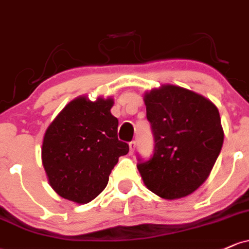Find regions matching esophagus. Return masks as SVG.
<instances>
[{
	"label": "esophagus",
	"mask_w": 249,
	"mask_h": 249,
	"mask_svg": "<svg viewBox=\"0 0 249 249\" xmlns=\"http://www.w3.org/2000/svg\"><path fill=\"white\" fill-rule=\"evenodd\" d=\"M135 147H136V142H135V141H132V142H129V153H130V154L134 153Z\"/></svg>",
	"instance_id": "obj_1"
}]
</instances>
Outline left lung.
Masks as SVG:
<instances>
[{"label": "left lung", "instance_id": "8db88e82", "mask_svg": "<svg viewBox=\"0 0 249 249\" xmlns=\"http://www.w3.org/2000/svg\"><path fill=\"white\" fill-rule=\"evenodd\" d=\"M143 100L154 151L147 161L138 159L141 178L161 198L188 196L209 177L223 145L217 107L199 93L171 84L146 92Z\"/></svg>", "mask_w": 249, "mask_h": 249}]
</instances>
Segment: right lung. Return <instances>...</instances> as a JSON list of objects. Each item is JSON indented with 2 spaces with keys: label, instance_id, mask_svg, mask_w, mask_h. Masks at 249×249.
<instances>
[{
  "label": "right lung",
  "instance_id": "1",
  "mask_svg": "<svg viewBox=\"0 0 249 249\" xmlns=\"http://www.w3.org/2000/svg\"><path fill=\"white\" fill-rule=\"evenodd\" d=\"M113 98L79 96L46 129L41 159L50 185L63 198L87 204L106 189L109 175L129 146L117 139Z\"/></svg>",
  "mask_w": 249,
  "mask_h": 249
}]
</instances>
